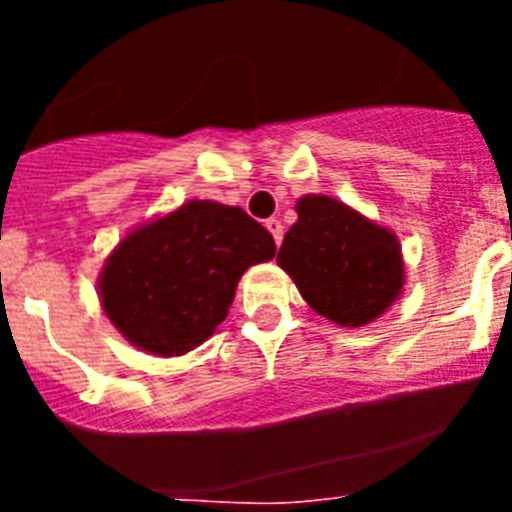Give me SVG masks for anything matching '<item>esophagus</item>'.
I'll return each mask as SVG.
<instances>
[{
  "label": "esophagus",
  "mask_w": 512,
  "mask_h": 512,
  "mask_svg": "<svg viewBox=\"0 0 512 512\" xmlns=\"http://www.w3.org/2000/svg\"><path fill=\"white\" fill-rule=\"evenodd\" d=\"M266 230H269L271 235H274V243H282V238H284V225H282V220H277V217H269V220H266Z\"/></svg>",
  "instance_id": "esophagus-1"
}]
</instances>
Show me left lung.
<instances>
[{
    "label": "left lung",
    "mask_w": 512,
    "mask_h": 512,
    "mask_svg": "<svg viewBox=\"0 0 512 512\" xmlns=\"http://www.w3.org/2000/svg\"><path fill=\"white\" fill-rule=\"evenodd\" d=\"M295 210L277 264L307 305L343 328L384 315L405 284L397 235L325 194H305Z\"/></svg>",
    "instance_id": "1"
}]
</instances>
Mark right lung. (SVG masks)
I'll return each mask as SVG.
<instances>
[{
    "label": "right lung",
    "mask_w": 512,
    "mask_h": 512,
    "mask_svg": "<svg viewBox=\"0 0 512 512\" xmlns=\"http://www.w3.org/2000/svg\"><path fill=\"white\" fill-rule=\"evenodd\" d=\"M274 253L269 230L241 207L189 200L117 243L99 274V300L125 341L182 356L223 323L243 271Z\"/></svg>",
    "instance_id": "right-lung-1"
}]
</instances>
